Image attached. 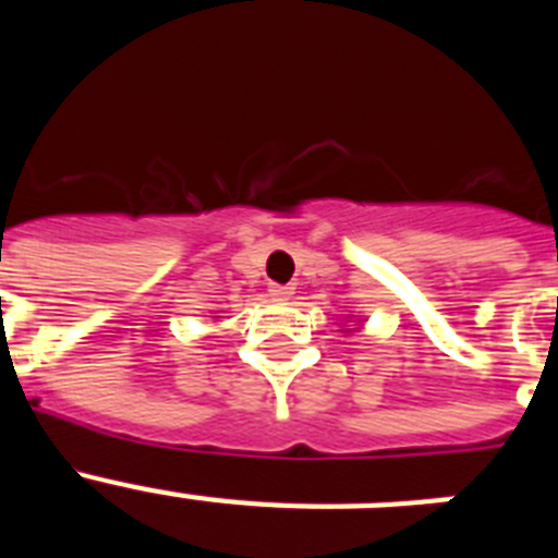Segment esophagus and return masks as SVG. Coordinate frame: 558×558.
<instances>
[{
    "label": "esophagus",
    "instance_id": "obj_1",
    "mask_svg": "<svg viewBox=\"0 0 558 558\" xmlns=\"http://www.w3.org/2000/svg\"><path fill=\"white\" fill-rule=\"evenodd\" d=\"M268 293H270V299L279 304H284L290 299V288H284V284H270Z\"/></svg>",
    "mask_w": 558,
    "mask_h": 558
}]
</instances>
